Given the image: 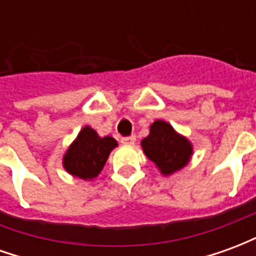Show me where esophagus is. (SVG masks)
Returning a JSON list of instances; mask_svg holds the SVG:
<instances>
[{
  "label": "esophagus",
  "mask_w": 256,
  "mask_h": 256,
  "mask_svg": "<svg viewBox=\"0 0 256 256\" xmlns=\"http://www.w3.org/2000/svg\"><path fill=\"white\" fill-rule=\"evenodd\" d=\"M134 142H136V136H130V137H124V138H122L123 145H134Z\"/></svg>",
  "instance_id": "34e87169"
}]
</instances>
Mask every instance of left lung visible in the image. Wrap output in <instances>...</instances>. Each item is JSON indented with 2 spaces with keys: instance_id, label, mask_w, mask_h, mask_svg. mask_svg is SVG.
Masks as SVG:
<instances>
[{
  "instance_id": "obj_1",
  "label": "left lung",
  "mask_w": 256,
  "mask_h": 256,
  "mask_svg": "<svg viewBox=\"0 0 256 256\" xmlns=\"http://www.w3.org/2000/svg\"><path fill=\"white\" fill-rule=\"evenodd\" d=\"M141 148L163 176L182 170L193 155L192 142L162 119L150 124V134L141 141Z\"/></svg>"
}]
</instances>
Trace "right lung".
Returning <instances> with one entry per match:
<instances>
[{
	"instance_id": "add662e5",
	"label": "right lung",
	"mask_w": 256,
	"mask_h": 256,
	"mask_svg": "<svg viewBox=\"0 0 256 256\" xmlns=\"http://www.w3.org/2000/svg\"><path fill=\"white\" fill-rule=\"evenodd\" d=\"M116 146L114 137H100L94 128L84 126L64 154V170L74 177L92 181L100 174L111 150Z\"/></svg>"
}]
</instances>
